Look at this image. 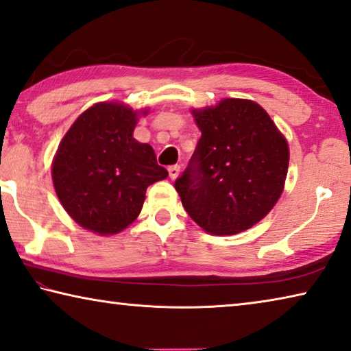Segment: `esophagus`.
Listing matches in <instances>:
<instances>
[{
	"label": "esophagus",
	"instance_id": "34e87169",
	"mask_svg": "<svg viewBox=\"0 0 351 351\" xmlns=\"http://www.w3.org/2000/svg\"><path fill=\"white\" fill-rule=\"evenodd\" d=\"M168 172H169L171 179L176 180L177 177H179V174H180V166L179 165H172V166H169V168H168Z\"/></svg>",
	"mask_w": 351,
	"mask_h": 351
}]
</instances>
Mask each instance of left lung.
Masks as SVG:
<instances>
[{
  "label": "left lung",
  "mask_w": 351,
  "mask_h": 351,
  "mask_svg": "<svg viewBox=\"0 0 351 351\" xmlns=\"http://www.w3.org/2000/svg\"><path fill=\"white\" fill-rule=\"evenodd\" d=\"M202 132L174 186L186 213L206 233L237 234L254 227L285 188L289 147L256 102L227 97L193 108Z\"/></svg>",
  "instance_id": "8db88e82"
}]
</instances>
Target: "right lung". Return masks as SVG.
<instances>
[{"mask_svg":"<svg viewBox=\"0 0 351 351\" xmlns=\"http://www.w3.org/2000/svg\"><path fill=\"white\" fill-rule=\"evenodd\" d=\"M138 114L119 102L91 106L56 152L51 172L57 197L93 233L123 232L140 215L147 186L168 177L152 146L134 138Z\"/></svg>","mask_w":351,"mask_h":351,"instance_id":"add662e5","label":"right lung"}]
</instances>
